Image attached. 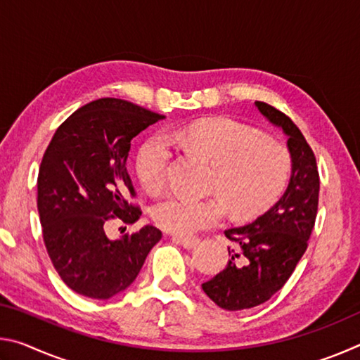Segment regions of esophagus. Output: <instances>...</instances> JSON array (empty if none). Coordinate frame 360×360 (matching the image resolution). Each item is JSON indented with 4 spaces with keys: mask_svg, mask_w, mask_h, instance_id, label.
<instances>
[{
    "mask_svg": "<svg viewBox=\"0 0 360 360\" xmlns=\"http://www.w3.org/2000/svg\"><path fill=\"white\" fill-rule=\"evenodd\" d=\"M173 240L176 243H179L181 246H184L186 249H192V248H195L200 243V238H197V236H179V235H174Z\"/></svg>",
    "mask_w": 360,
    "mask_h": 360,
    "instance_id": "esophagus-1",
    "label": "esophagus"
}]
</instances>
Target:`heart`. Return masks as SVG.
<instances>
[{"mask_svg":"<svg viewBox=\"0 0 360 360\" xmlns=\"http://www.w3.org/2000/svg\"><path fill=\"white\" fill-rule=\"evenodd\" d=\"M174 143L216 165L211 191L221 197L193 198L169 195L152 208L158 227L179 235L212 227L227 214L252 217L270 208L288 187L292 155L278 139L230 117L203 119L173 131ZM173 150L162 135L146 141L136 157L139 181L160 192L168 181Z\"/></svg>","mask_w":360,"mask_h":360,"instance_id":"b5f03b06","label":"heart"}]
</instances>
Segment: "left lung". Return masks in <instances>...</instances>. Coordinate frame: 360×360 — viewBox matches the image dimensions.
<instances>
[{"label": "left lung", "mask_w": 360, "mask_h": 360, "mask_svg": "<svg viewBox=\"0 0 360 360\" xmlns=\"http://www.w3.org/2000/svg\"><path fill=\"white\" fill-rule=\"evenodd\" d=\"M255 106L289 136L292 176L283 197L265 214L224 231L233 243L229 262L202 289L227 311L259 307L288 283L307 251L318 214L319 173L313 149L284 112L264 101H255Z\"/></svg>", "instance_id": "left-lung-1"}]
</instances>
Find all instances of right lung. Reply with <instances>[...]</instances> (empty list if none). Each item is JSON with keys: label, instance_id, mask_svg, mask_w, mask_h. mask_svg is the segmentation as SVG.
I'll use <instances>...</instances> for the list:
<instances>
[{"label": "right lung", "instance_id": "1", "mask_svg": "<svg viewBox=\"0 0 360 360\" xmlns=\"http://www.w3.org/2000/svg\"><path fill=\"white\" fill-rule=\"evenodd\" d=\"M163 115L119 98L79 108L42 155L38 211L52 265L71 290L108 300L135 281L162 231L146 225L111 240V221L135 224L141 210L127 172L130 141Z\"/></svg>", "mask_w": 360, "mask_h": 360}]
</instances>
